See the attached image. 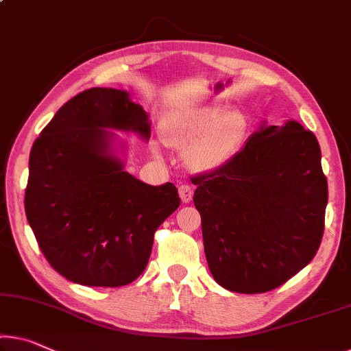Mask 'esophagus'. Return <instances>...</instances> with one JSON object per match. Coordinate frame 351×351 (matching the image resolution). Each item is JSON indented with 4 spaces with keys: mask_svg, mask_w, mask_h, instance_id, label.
Wrapping results in <instances>:
<instances>
[{
    "mask_svg": "<svg viewBox=\"0 0 351 351\" xmlns=\"http://www.w3.org/2000/svg\"><path fill=\"white\" fill-rule=\"evenodd\" d=\"M179 196L182 199V202H185V204L190 202L191 199H193L191 186L190 185H185V183H183V185H180L179 186Z\"/></svg>",
    "mask_w": 351,
    "mask_h": 351,
    "instance_id": "obj_1",
    "label": "esophagus"
}]
</instances>
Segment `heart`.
<instances>
[{
    "mask_svg": "<svg viewBox=\"0 0 351 351\" xmlns=\"http://www.w3.org/2000/svg\"><path fill=\"white\" fill-rule=\"evenodd\" d=\"M246 136V119L239 110L202 105L174 112L163 127V139L172 147H186L188 165L199 171L223 168L235 157ZM154 152L158 155V149Z\"/></svg>",
    "mask_w": 351,
    "mask_h": 351,
    "instance_id": "1",
    "label": "heart"
}]
</instances>
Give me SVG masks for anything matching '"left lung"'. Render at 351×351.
I'll return each mask as SVG.
<instances>
[{
  "instance_id": "left-lung-1",
  "label": "left lung",
  "mask_w": 351,
  "mask_h": 351,
  "mask_svg": "<svg viewBox=\"0 0 351 351\" xmlns=\"http://www.w3.org/2000/svg\"><path fill=\"white\" fill-rule=\"evenodd\" d=\"M191 182L207 263L221 287L269 292L314 258L328 182L319 141L301 123L263 122L228 165Z\"/></svg>"
}]
</instances>
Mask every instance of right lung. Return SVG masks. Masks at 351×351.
<instances>
[{
  "label": "right lung",
  "instance_id": "right-lung-1",
  "mask_svg": "<svg viewBox=\"0 0 351 351\" xmlns=\"http://www.w3.org/2000/svg\"><path fill=\"white\" fill-rule=\"evenodd\" d=\"M110 130L149 139V114L127 90L90 88L59 108L29 154L25 212L37 243L61 276L88 287L133 282L180 206L174 183L147 185L123 169Z\"/></svg>",
  "mask_w": 351,
  "mask_h": 351
}]
</instances>
